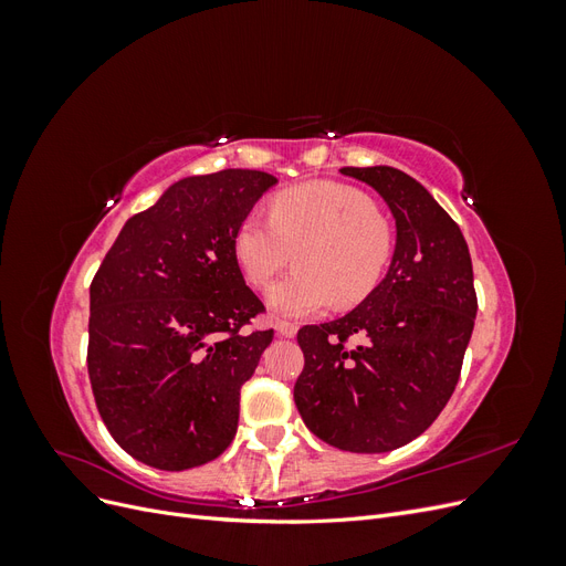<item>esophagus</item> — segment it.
<instances>
[{
    "label": "esophagus",
    "mask_w": 566,
    "mask_h": 566,
    "mask_svg": "<svg viewBox=\"0 0 566 566\" xmlns=\"http://www.w3.org/2000/svg\"><path fill=\"white\" fill-rule=\"evenodd\" d=\"M276 331L283 337H295L297 335V323H293V321H276Z\"/></svg>",
    "instance_id": "1"
}]
</instances>
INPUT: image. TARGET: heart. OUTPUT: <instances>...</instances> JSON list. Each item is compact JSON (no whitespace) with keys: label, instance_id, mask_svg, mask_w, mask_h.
<instances>
[{"label":"heart","instance_id":"heart-1","mask_svg":"<svg viewBox=\"0 0 566 566\" xmlns=\"http://www.w3.org/2000/svg\"><path fill=\"white\" fill-rule=\"evenodd\" d=\"M235 260L250 285L264 287L290 262L297 271L269 287L281 316H312L337 300L361 302L380 283L394 252L389 221L354 186L312 181L281 191L271 217L248 214L235 231Z\"/></svg>","mask_w":566,"mask_h":566}]
</instances>
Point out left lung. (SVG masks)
Instances as JSON below:
<instances>
[{
    "label": "left lung",
    "mask_w": 566,
    "mask_h": 566,
    "mask_svg": "<svg viewBox=\"0 0 566 566\" xmlns=\"http://www.w3.org/2000/svg\"><path fill=\"white\" fill-rule=\"evenodd\" d=\"M397 219L387 276L354 312L304 325L295 403L325 443L385 453L420 437L449 403L472 337L476 293L465 238L427 188L401 169L342 167ZM363 345L349 348V336Z\"/></svg>",
    "instance_id": "left-lung-1"
}]
</instances>
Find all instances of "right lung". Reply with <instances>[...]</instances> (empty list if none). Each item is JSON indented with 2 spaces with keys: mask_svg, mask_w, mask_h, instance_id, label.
Instances as JSON below:
<instances>
[{
  "mask_svg": "<svg viewBox=\"0 0 566 566\" xmlns=\"http://www.w3.org/2000/svg\"><path fill=\"white\" fill-rule=\"evenodd\" d=\"M279 179L221 169L169 186L134 214L90 287L87 368L111 437L150 468L181 472L229 449L241 387L273 331L245 285L235 231Z\"/></svg>",
  "mask_w": 566,
  "mask_h": 566,
  "instance_id": "right-lung-1",
  "label": "right lung"
}]
</instances>
